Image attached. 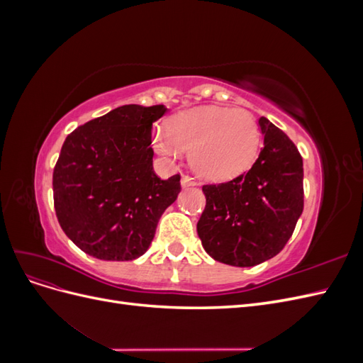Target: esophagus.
Returning a JSON list of instances; mask_svg holds the SVG:
<instances>
[{
    "label": "esophagus",
    "instance_id": "esophagus-1",
    "mask_svg": "<svg viewBox=\"0 0 363 363\" xmlns=\"http://www.w3.org/2000/svg\"><path fill=\"white\" fill-rule=\"evenodd\" d=\"M195 184H196V182H195V179L191 177V175H183V177H182L183 188H188V186H195Z\"/></svg>",
    "mask_w": 363,
    "mask_h": 363
}]
</instances>
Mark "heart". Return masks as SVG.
<instances>
[{"label": "heart", "instance_id": "obj_1", "mask_svg": "<svg viewBox=\"0 0 363 363\" xmlns=\"http://www.w3.org/2000/svg\"><path fill=\"white\" fill-rule=\"evenodd\" d=\"M259 127L244 108L201 107L172 116L167 135L157 131L152 147L174 159L189 151L194 171L207 180H227L248 169L259 150Z\"/></svg>", "mask_w": 363, "mask_h": 363}]
</instances>
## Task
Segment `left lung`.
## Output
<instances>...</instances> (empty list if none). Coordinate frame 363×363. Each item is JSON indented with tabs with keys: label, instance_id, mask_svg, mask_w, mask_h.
Segmentation results:
<instances>
[{
	"label": "left lung",
	"instance_id": "obj_1",
	"mask_svg": "<svg viewBox=\"0 0 363 363\" xmlns=\"http://www.w3.org/2000/svg\"><path fill=\"white\" fill-rule=\"evenodd\" d=\"M263 144L252 167L224 183L203 186L196 223L204 250L233 267H255L284 248L304 207L303 157L294 142L262 116Z\"/></svg>",
	"mask_w": 363,
	"mask_h": 363
}]
</instances>
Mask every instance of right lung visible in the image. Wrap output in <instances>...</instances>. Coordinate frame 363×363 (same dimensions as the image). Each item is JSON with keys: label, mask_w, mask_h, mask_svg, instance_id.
<instances>
[{"label": "right lung", "mask_w": 363, "mask_h": 363, "mask_svg": "<svg viewBox=\"0 0 363 363\" xmlns=\"http://www.w3.org/2000/svg\"><path fill=\"white\" fill-rule=\"evenodd\" d=\"M167 107L121 106L77 127L52 172L59 224L86 255L133 260L148 250L164 208L182 191L180 174L152 171L151 125Z\"/></svg>", "instance_id": "obj_1"}]
</instances>
